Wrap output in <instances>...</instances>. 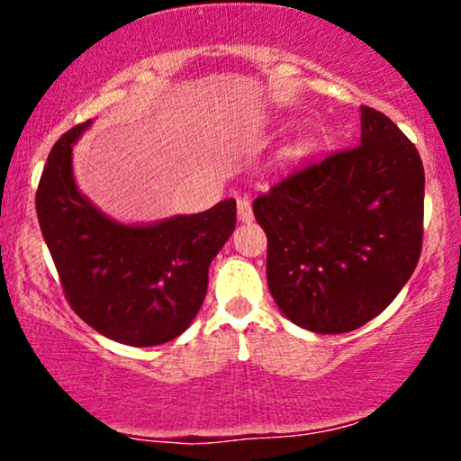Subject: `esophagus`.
<instances>
[{
    "mask_svg": "<svg viewBox=\"0 0 461 461\" xmlns=\"http://www.w3.org/2000/svg\"><path fill=\"white\" fill-rule=\"evenodd\" d=\"M238 221H240V223H251L253 221L251 201L249 199H238Z\"/></svg>",
    "mask_w": 461,
    "mask_h": 461,
    "instance_id": "esophagus-1",
    "label": "esophagus"
}]
</instances>
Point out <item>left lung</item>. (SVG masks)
Returning a JSON list of instances; mask_svg holds the SVG:
<instances>
[{
	"label": "left lung",
	"instance_id": "1",
	"mask_svg": "<svg viewBox=\"0 0 461 461\" xmlns=\"http://www.w3.org/2000/svg\"><path fill=\"white\" fill-rule=\"evenodd\" d=\"M356 149L293 173L253 201L267 279L294 325L347 333L393 303L422 245L425 168L388 116L359 108Z\"/></svg>",
	"mask_w": 461,
	"mask_h": 461
}]
</instances>
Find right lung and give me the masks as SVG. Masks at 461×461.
<instances>
[{
  "label": "right lung",
  "mask_w": 461,
  "mask_h": 461,
  "mask_svg": "<svg viewBox=\"0 0 461 461\" xmlns=\"http://www.w3.org/2000/svg\"><path fill=\"white\" fill-rule=\"evenodd\" d=\"M91 123L68 130L47 158L36 193L41 231L79 319L121 345H162L199 314L210 262L234 234L236 201L153 223L113 219L73 176V145Z\"/></svg>",
  "instance_id": "right-lung-1"
}]
</instances>
